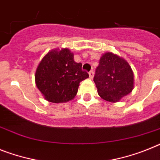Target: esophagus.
<instances>
[{
	"label": "esophagus",
	"mask_w": 160,
	"mask_h": 160,
	"mask_svg": "<svg viewBox=\"0 0 160 160\" xmlns=\"http://www.w3.org/2000/svg\"><path fill=\"white\" fill-rule=\"evenodd\" d=\"M88 75H89V78H90V79H92V78H93V76H94V72H93V71H90V72H88Z\"/></svg>",
	"instance_id": "1"
}]
</instances>
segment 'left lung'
Segmentation results:
<instances>
[{
	"instance_id": "1",
	"label": "left lung",
	"mask_w": 160,
	"mask_h": 160,
	"mask_svg": "<svg viewBox=\"0 0 160 160\" xmlns=\"http://www.w3.org/2000/svg\"><path fill=\"white\" fill-rule=\"evenodd\" d=\"M99 96L111 102H118L133 88V72L124 59L111 53L103 54L93 77Z\"/></svg>"
}]
</instances>
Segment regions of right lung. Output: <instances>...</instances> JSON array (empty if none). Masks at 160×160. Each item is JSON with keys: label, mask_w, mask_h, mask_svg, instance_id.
I'll return each mask as SVG.
<instances>
[{"label": "right lung", "mask_w": 160, "mask_h": 160, "mask_svg": "<svg viewBox=\"0 0 160 160\" xmlns=\"http://www.w3.org/2000/svg\"><path fill=\"white\" fill-rule=\"evenodd\" d=\"M88 77L82 64L74 61L68 49L52 50L39 64L36 72V84L45 99L54 103L72 100L77 93L80 83Z\"/></svg>", "instance_id": "1"}]
</instances>
